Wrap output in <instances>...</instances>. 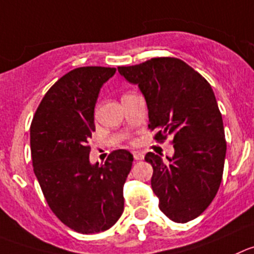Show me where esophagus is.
<instances>
[{
	"mask_svg": "<svg viewBox=\"0 0 254 254\" xmlns=\"http://www.w3.org/2000/svg\"><path fill=\"white\" fill-rule=\"evenodd\" d=\"M132 156H134L135 160H143L144 153H141V151H132Z\"/></svg>",
	"mask_w": 254,
	"mask_h": 254,
	"instance_id": "obj_1",
	"label": "esophagus"
}]
</instances>
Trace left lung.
<instances>
[{"label": "left lung", "mask_w": 254, "mask_h": 254, "mask_svg": "<svg viewBox=\"0 0 254 254\" xmlns=\"http://www.w3.org/2000/svg\"><path fill=\"white\" fill-rule=\"evenodd\" d=\"M118 71L145 98L154 139L173 136L174 155L164 163L148 153L151 188L169 219L187 223L212 203L223 175L227 143L222 114L209 82L175 58H155Z\"/></svg>", "instance_id": "left-lung-1"}]
</instances>
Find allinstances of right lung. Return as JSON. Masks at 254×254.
Segmentation results:
<instances>
[{"label":"right lung","mask_w":254,"mask_h":254,"mask_svg":"<svg viewBox=\"0 0 254 254\" xmlns=\"http://www.w3.org/2000/svg\"><path fill=\"white\" fill-rule=\"evenodd\" d=\"M115 71L71 70L45 94L31 123L32 165L47 204L65 226L82 234L111 228L124 210L123 187L132 155L119 149L105 164L92 165L87 145L99 92Z\"/></svg>","instance_id":"add662e5"}]
</instances>
